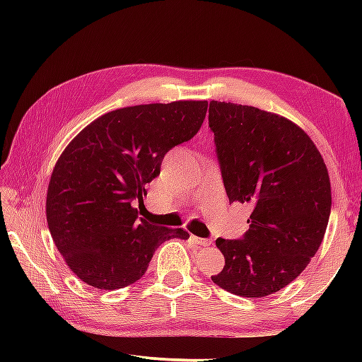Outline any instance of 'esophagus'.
Wrapping results in <instances>:
<instances>
[{"mask_svg":"<svg viewBox=\"0 0 362 362\" xmlns=\"http://www.w3.org/2000/svg\"><path fill=\"white\" fill-rule=\"evenodd\" d=\"M192 240L196 244H199V246H209V244L212 243L211 240H206V238H198V236H192Z\"/></svg>","mask_w":362,"mask_h":362,"instance_id":"34e87169","label":"esophagus"}]
</instances>
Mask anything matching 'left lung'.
<instances>
[{"mask_svg": "<svg viewBox=\"0 0 362 362\" xmlns=\"http://www.w3.org/2000/svg\"><path fill=\"white\" fill-rule=\"evenodd\" d=\"M209 127L230 203H249L241 240L218 238L225 267L212 281L260 298L292 283L320 249L332 196L320 150L284 116L212 100Z\"/></svg>", "mask_w": 362, "mask_h": 362, "instance_id": "8db88e82", "label": "left lung"}]
</instances>
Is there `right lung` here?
<instances>
[{
    "label": "right lung",
    "mask_w": 362,
    "mask_h": 362,
    "mask_svg": "<svg viewBox=\"0 0 362 362\" xmlns=\"http://www.w3.org/2000/svg\"><path fill=\"white\" fill-rule=\"evenodd\" d=\"M206 112V100L118 108L66 145L49 180L46 218L60 255L86 284L129 286L164 241L188 240L182 228L150 225L131 204L144 201L164 155L194 137Z\"/></svg>",
    "instance_id": "obj_1"
}]
</instances>
